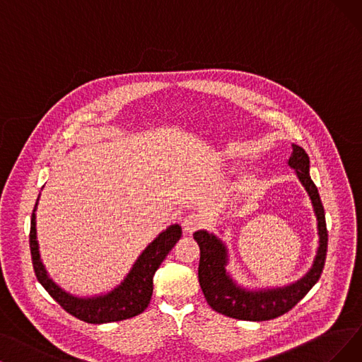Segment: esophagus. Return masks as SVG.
Masks as SVG:
<instances>
[{
	"label": "esophagus",
	"instance_id": "obj_1",
	"mask_svg": "<svg viewBox=\"0 0 362 362\" xmlns=\"http://www.w3.org/2000/svg\"><path fill=\"white\" fill-rule=\"evenodd\" d=\"M202 226H205V216L202 214H196V212H190L184 216L182 220V227L187 231V233H193L197 228H200Z\"/></svg>",
	"mask_w": 362,
	"mask_h": 362
}]
</instances>
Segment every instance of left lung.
I'll return each instance as SVG.
<instances>
[{
  "instance_id": "1",
  "label": "left lung",
  "mask_w": 362,
  "mask_h": 362,
  "mask_svg": "<svg viewBox=\"0 0 362 362\" xmlns=\"http://www.w3.org/2000/svg\"><path fill=\"white\" fill-rule=\"evenodd\" d=\"M288 165L296 169L298 180L310 196L316 214L317 230H320V248H317L313 266L305 278L288 286L263 291L242 290L226 273L227 251L221 240L206 233L205 230H199L193 235L200 248L199 284L208 305L215 312L242 321L274 320V317L291 310L321 278L327 257L328 231L320 193H317L316 185L309 175L308 153L293 144V154L288 160Z\"/></svg>"
}]
</instances>
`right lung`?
I'll return each mask as SVG.
<instances>
[{"label":"right lung","mask_w":362,"mask_h":362,"mask_svg":"<svg viewBox=\"0 0 362 362\" xmlns=\"http://www.w3.org/2000/svg\"><path fill=\"white\" fill-rule=\"evenodd\" d=\"M37 204L38 199L31 215L30 231L33 266L38 282L45 286V290L53 297V300L57 301V305H61L64 310L76 316L77 320L89 324H105L129 320V317H134L147 309L153 294L154 273L181 238V227L178 224H173L162 231L148 245L146 251L136 259L126 279L117 288H114L111 293L92 298H78L65 293L62 288L57 286L47 276V272L41 263L35 228Z\"/></svg>","instance_id":"obj_1"}]
</instances>
